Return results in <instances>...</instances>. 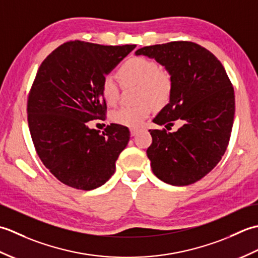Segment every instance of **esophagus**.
Segmentation results:
<instances>
[{
    "instance_id": "1",
    "label": "esophagus",
    "mask_w": 258,
    "mask_h": 258,
    "mask_svg": "<svg viewBox=\"0 0 258 258\" xmlns=\"http://www.w3.org/2000/svg\"><path fill=\"white\" fill-rule=\"evenodd\" d=\"M139 128H135V127H132V128H131L130 130V132H131V135H132V136H135L136 134H138L139 133Z\"/></svg>"
}]
</instances>
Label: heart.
<instances>
[{
    "label": "heart",
    "instance_id": "heart-1",
    "mask_svg": "<svg viewBox=\"0 0 258 258\" xmlns=\"http://www.w3.org/2000/svg\"><path fill=\"white\" fill-rule=\"evenodd\" d=\"M119 79L124 84H139L138 105H126L112 113V120L127 127H139L150 116L153 105L163 106L168 102L173 90L172 76L162 71L154 59L136 56L126 61L118 70ZM103 100L109 106L119 101V84L112 76H106L102 82Z\"/></svg>",
    "mask_w": 258,
    "mask_h": 258
}]
</instances>
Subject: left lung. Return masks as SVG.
Masks as SVG:
<instances>
[{
  "mask_svg": "<svg viewBox=\"0 0 258 258\" xmlns=\"http://www.w3.org/2000/svg\"><path fill=\"white\" fill-rule=\"evenodd\" d=\"M135 55L154 58L172 76L169 102L153 122L173 126L176 132L150 130L147 149L157 178L174 186L193 184L215 167L231 138L235 95L222 63L205 47L193 42H171L139 48Z\"/></svg>",
  "mask_w": 258,
  "mask_h": 258,
  "instance_id": "8db88e82",
  "label": "left lung"
}]
</instances>
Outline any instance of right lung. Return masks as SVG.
Segmentation results:
<instances>
[{
  "instance_id": "add662e5",
  "label": "right lung",
  "mask_w": 258,
  "mask_h": 258,
  "mask_svg": "<svg viewBox=\"0 0 258 258\" xmlns=\"http://www.w3.org/2000/svg\"><path fill=\"white\" fill-rule=\"evenodd\" d=\"M136 45L64 43L38 69L27 101V122L42 163L59 182L91 190L112 177L130 141L126 126L105 132L87 122L105 115L102 82Z\"/></svg>"
}]
</instances>
